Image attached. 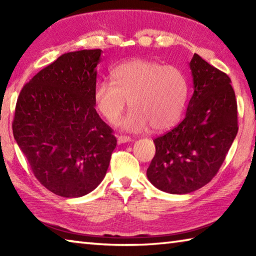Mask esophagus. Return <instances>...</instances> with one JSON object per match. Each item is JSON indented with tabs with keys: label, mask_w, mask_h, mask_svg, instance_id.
I'll return each instance as SVG.
<instances>
[{
	"label": "esophagus",
	"mask_w": 256,
	"mask_h": 256,
	"mask_svg": "<svg viewBox=\"0 0 256 256\" xmlns=\"http://www.w3.org/2000/svg\"><path fill=\"white\" fill-rule=\"evenodd\" d=\"M118 144H126V142L131 141V138L128 136H118Z\"/></svg>",
	"instance_id": "obj_1"
}]
</instances>
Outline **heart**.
<instances>
[{"mask_svg": "<svg viewBox=\"0 0 256 256\" xmlns=\"http://www.w3.org/2000/svg\"><path fill=\"white\" fill-rule=\"evenodd\" d=\"M112 81H99L94 89L97 110L115 124L125 107L132 108L120 126L128 132L172 128L180 120L188 94V79L178 68L154 60H134L112 71Z\"/></svg>", "mask_w": 256, "mask_h": 256, "instance_id": "heart-1", "label": "heart"}]
</instances>
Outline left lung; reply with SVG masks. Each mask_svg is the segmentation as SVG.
Segmentation results:
<instances>
[{
  "label": "left lung",
  "instance_id": "left-lung-1",
  "mask_svg": "<svg viewBox=\"0 0 256 256\" xmlns=\"http://www.w3.org/2000/svg\"><path fill=\"white\" fill-rule=\"evenodd\" d=\"M194 92L185 118L156 138L146 176L158 190L188 194L209 183L222 167L238 131L232 80L198 54L190 62Z\"/></svg>",
  "mask_w": 256,
  "mask_h": 256
}]
</instances>
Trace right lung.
<instances>
[{
    "label": "right lung",
    "instance_id": "add662e5",
    "mask_svg": "<svg viewBox=\"0 0 256 256\" xmlns=\"http://www.w3.org/2000/svg\"><path fill=\"white\" fill-rule=\"evenodd\" d=\"M102 50L70 52L24 86L12 130L40 183L80 198L102 183L118 140L94 110Z\"/></svg>",
    "mask_w": 256,
    "mask_h": 256
}]
</instances>
